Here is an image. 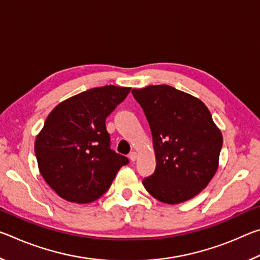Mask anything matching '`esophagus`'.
<instances>
[{
    "label": "esophagus",
    "instance_id": "obj_1",
    "mask_svg": "<svg viewBox=\"0 0 260 260\" xmlns=\"http://www.w3.org/2000/svg\"><path fill=\"white\" fill-rule=\"evenodd\" d=\"M136 158H138V153H136L135 151H132V152L129 153V159H131L132 161H135Z\"/></svg>",
    "mask_w": 260,
    "mask_h": 260
}]
</instances>
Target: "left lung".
Returning <instances> with one entry per match:
<instances>
[{
    "label": "left lung",
    "mask_w": 260,
    "mask_h": 260,
    "mask_svg": "<svg viewBox=\"0 0 260 260\" xmlns=\"http://www.w3.org/2000/svg\"><path fill=\"white\" fill-rule=\"evenodd\" d=\"M152 134L156 170L142 181L156 200L178 204L196 196L218 170L222 135L205 104L174 87L132 90Z\"/></svg>",
    "instance_id": "8db88e82"
}]
</instances>
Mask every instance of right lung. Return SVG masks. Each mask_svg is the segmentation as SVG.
I'll return each instance as SVG.
<instances>
[{
    "mask_svg": "<svg viewBox=\"0 0 260 260\" xmlns=\"http://www.w3.org/2000/svg\"><path fill=\"white\" fill-rule=\"evenodd\" d=\"M131 91L91 88L59 103L47 117L34 144L39 170L61 199L89 203L111 186L128 158L111 149L105 119Z\"/></svg>",
    "mask_w": 260,
    "mask_h": 260,
    "instance_id": "add662e5",
    "label": "right lung"
}]
</instances>
